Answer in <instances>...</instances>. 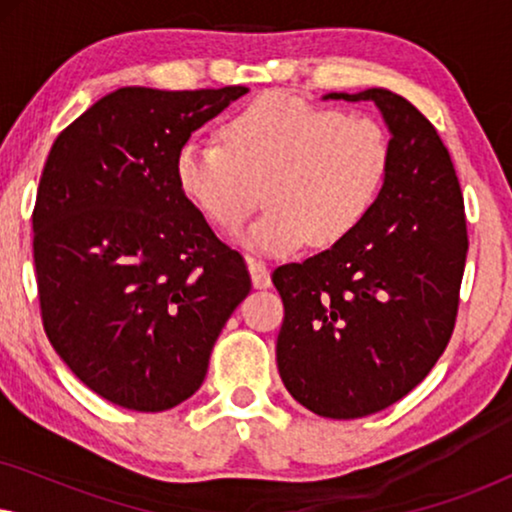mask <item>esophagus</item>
Instances as JSON below:
<instances>
[{"label": "esophagus", "instance_id": "obj_1", "mask_svg": "<svg viewBox=\"0 0 512 512\" xmlns=\"http://www.w3.org/2000/svg\"><path fill=\"white\" fill-rule=\"evenodd\" d=\"M249 275H251V284H254L256 289H268L272 284L268 265L263 261H256V258H249Z\"/></svg>", "mask_w": 512, "mask_h": 512}]
</instances>
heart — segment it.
Returning a JSON list of instances; mask_svg holds the SVG:
<instances>
[{
	"mask_svg": "<svg viewBox=\"0 0 512 512\" xmlns=\"http://www.w3.org/2000/svg\"><path fill=\"white\" fill-rule=\"evenodd\" d=\"M223 144L188 139L174 158L181 193L216 228L235 230L261 202L268 212L237 237L265 256L335 247L373 212L391 170L375 118L263 93L226 121Z\"/></svg>",
	"mask_w": 512,
	"mask_h": 512,
	"instance_id": "b5f03b06",
	"label": "heart"
}]
</instances>
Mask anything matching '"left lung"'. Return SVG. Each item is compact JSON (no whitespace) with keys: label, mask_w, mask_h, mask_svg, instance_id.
I'll return each mask as SVG.
<instances>
[{"label":"left lung","mask_w":512,"mask_h":512,"mask_svg":"<svg viewBox=\"0 0 512 512\" xmlns=\"http://www.w3.org/2000/svg\"><path fill=\"white\" fill-rule=\"evenodd\" d=\"M324 100L380 109L391 170L347 240L272 272L284 300L277 368L314 415L356 419L401 401L445 352L468 235L452 158L424 114L387 88Z\"/></svg>","instance_id":"left-lung-1"}]
</instances>
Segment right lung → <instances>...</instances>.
Instances as JSON below:
<instances>
[{
    "label": "right lung",
    "mask_w": 512,
    "mask_h": 512,
    "mask_svg": "<svg viewBox=\"0 0 512 512\" xmlns=\"http://www.w3.org/2000/svg\"><path fill=\"white\" fill-rule=\"evenodd\" d=\"M244 93L118 88L46 158L32 214L41 319L69 370L121 408L191 398L251 289L174 177L181 144Z\"/></svg>",
    "instance_id": "right-lung-1"
}]
</instances>
